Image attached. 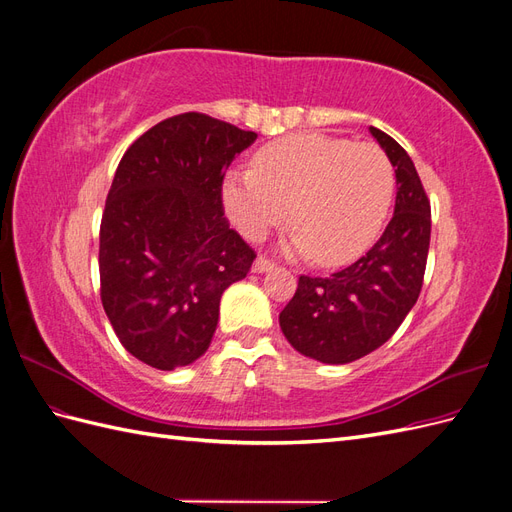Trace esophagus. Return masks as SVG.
I'll return each instance as SVG.
<instances>
[{
    "mask_svg": "<svg viewBox=\"0 0 512 512\" xmlns=\"http://www.w3.org/2000/svg\"><path fill=\"white\" fill-rule=\"evenodd\" d=\"M273 267H275L273 260H269V258H265V256H258V258L254 260L252 271H254V273H265V271H271Z\"/></svg>",
    "mask_w": 512,
    "mask_h": 512,
    "instance_id": "obj_1",
    "label": "esophagus"
}]
</instances>
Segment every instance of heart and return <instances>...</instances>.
<instances>
[{
	"mask_svg": "<svg viewBox=\"0 0 512 512\" xmlns=\"http://www.w3.org/2000/svg\"><path fill=\"white\" fill-rule=\"evenodd\" d=\"M395 190V170L374 143L290 134L258 149L252 168L222 181V203L243 237L262 241L286 222L288 250L322 267L361 256L374 243Z\"/></svg>",
	"mask_w": 512,
	"mask_h": 512,
	"instance_id": "b5f03b06",
	"label": "heart"
}]
</instances>
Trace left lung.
<instances>
[{
  "mask_svg": "<svg viewBox=\"0 0 512 512\" xmlns=\"http://www.w3.org/2000/svg\"><path fill=\"white\" fill-rule=\"evenodd\" d=\"M395 166V213L371 250L329 277H299L280 314L294 350L329 365L352 363L389 339L423 288L431 207L414 162L395 138L369 128Z\"/></svg>",
  "mask_w": 512,
  "mask_h": 512,
  "instance_id": "left-lung-1",
  "label": "left lung"
}]
</instances>
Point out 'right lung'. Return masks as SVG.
I'll return each mask as SVG.
<instances>
[{"label": "right lung", "mask_w": 512, "mask_h": 512, "mask_svg": "<svg viewBox=\"0 0 512 512\" xmlns=\"http://www.w3.org/2000/svg\"><path fill=\"white\" fill-rule=\"evenodd\" d=\"M256 136L183 113L123 153L100 224V297L138 361L170 371L203 356L222 292L250 271L256 252L224 218L222 181Z\"/></svg>", "instance_id": "obj_1"}]
</instances>
